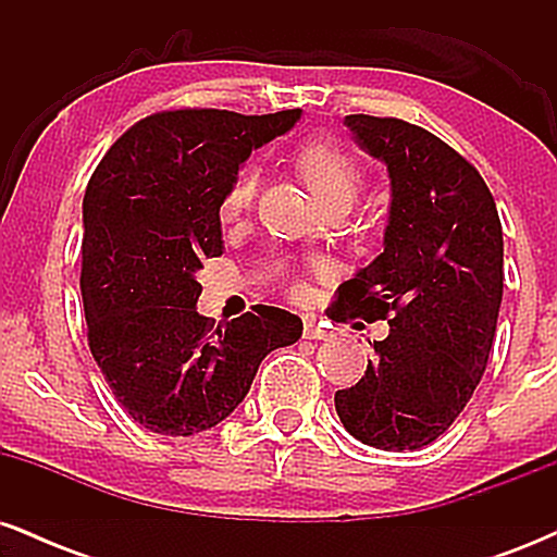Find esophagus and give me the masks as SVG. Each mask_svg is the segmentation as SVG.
Listing matches in <instances>:
<instances>
[{"label":"esophagus","mask_w":557,"mask_h":557,"mask_svg":"<svg viewBox=\"0 0 557 557\" xmlns=\"http://www.w3.org/2000/svg\"><path fill=\"white\" fill-rule=\"evenodd\" d=\"M304 335L309 337V341H330L332 330L327 327V324L317 322L314 317H306L304 319Z\"/></svg>","instance_id":"obj_1"}]
</instances>
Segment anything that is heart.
I'll return each mask as SVG.
<instances>
[{
	"label": "heart",
	"mask_w": 557,
	"mask_h": 557,
	"mask_svg": "<svg viewBox=\"0 0 557 557\" xmlns=\"http://www.w3.org/2000/svg\"><path fill=\"white\" fill-rule=\"evenodd\" d=\"M293 162H296L300 181L306 183V188L317 196L322 207L335 198L354 201L361 185V172L341 146L330 144V140H309V144L300 146ZM253 196H257V170L246 168L230 185L225 201H222V220L235 222L246 214L253 203Z\"/></svg>",
	"instance_id": "b5f03b06"
}]
</instances>
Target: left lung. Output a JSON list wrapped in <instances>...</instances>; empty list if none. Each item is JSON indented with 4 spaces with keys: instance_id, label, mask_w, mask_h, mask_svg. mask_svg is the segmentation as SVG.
<instances>
[{
    "instance_id": "8db88e82",
    "label": "left lung",
    "mask_w": 557,
    "mask_h": 557,
    "mask_svg": "<svg viewBox=\"0 0 557 557\" xmlns=\"http://www.w3.org/2000/svg\"><path fill=\"white\" fill-rule=\"evenodd\" d=\"M345 127L389 177L385 251L341 285L337 317L387 319L376 359L335 411L363 445L434 443L487 367L503 300V227L487 183L424 127L348 114Z\"/></svg>"
}]
</instances>
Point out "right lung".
Instances as JSON below:
<instances>
[{"label":"right lung","mask_w":557,"mask_h":557,"mask_svg":"<svg viewBox=\"0 0 557 557\" xmlns=\"http://www.w3.org/2000/svg\"><path fill=\"white\" fill-rule=\"evenodd\" d=\"M300 110H175L114 140L83 196L81 293L88 345L144 430L190 437L225 421L259 363L304 332L274 306L225 324L198 314L203 259L222 257L220 207L240 164Z\"/></svg>","instance_id":"right-lung-1"}]
</instances>
